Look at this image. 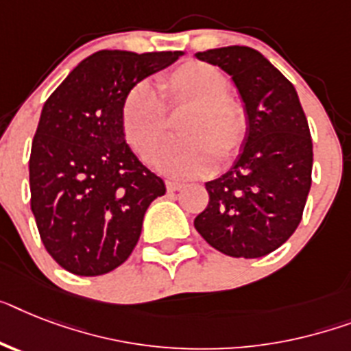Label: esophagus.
<instances>
[{"instance_id":"obj_1","label":"esophagus","mask_w":351,"mask_h":351,"mask_svg":"<svg viewBox=\"0 0 351 351\" xmlns=\"http://www.w3.org/2000/svg\"><path fill=\"white\" fill-rule=\"evenodd\" d=\"M182 186H184V184H181V182L167 181V190H169V192H178V190H181Z\"/></svg>"}]
</instances>
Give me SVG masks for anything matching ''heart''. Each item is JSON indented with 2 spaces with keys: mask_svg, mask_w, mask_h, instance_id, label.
I'll use <instances>...</instances> for the list:
<instances>
[{
  "mask_svg": "<svg viewBox=\"0 0 351 351\" xmlns=\"http://www.w3.org/2000/svg\"><path fill=\"white\" fill-rule=\"evenodd\" d=\"M161 95L149 82H136L121 100L120 125L130 149L143 161L154 156L169 132L170 112L188 109L179 123V141L167 145L156 165L170 178H201L215 169L217 159L231 163L249 136L247 109L231 97L230 78L221 68L186 60L159 78Z\"/></svg>",
  "mask_w": 351,
  "mask_h": 351,
  "instance_id": "heart-1",
  "label": "heart"
}]
</instances>
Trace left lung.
<instances>
[{
    "instance_id": "left-lung-1",
    "label": "left lung",
    "mask_w": 351,
    "mask_h": 351,
    "mask_svg": "<svg viewBox=\"0 0 351 351\" xmlns=\"http://www.w3.org/2000/svg\"><path fill=\"white\" fill-rule=\"evenodd\" d=\"M197 59L222 68L239 88L249 136L234 165L206 182L208 206L193 226L233 258H260L300 226L312 182V138L298 93L260 51L226 46Z\"/></svg>"
}]
</instances>
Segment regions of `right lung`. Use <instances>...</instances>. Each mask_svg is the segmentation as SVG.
Here are the masks:
<instances>
[{"label":"right lung","mask_w":351,"mask_h":351,"mask_svg":"<svg viewBox=\"0 0 351 351\" xmlns=\"http://www.w3.org/2000/svg\"><path fill=\"white\" fill-rule=\"evenodd\" d=\"M182 51L102 50L84 59L45 102L30 152V206L46 251L77 276L125 262L163 179L123 140L121 100L130 86Z\"/></svg>","instance_id":"obj_1"}]
</instances>
